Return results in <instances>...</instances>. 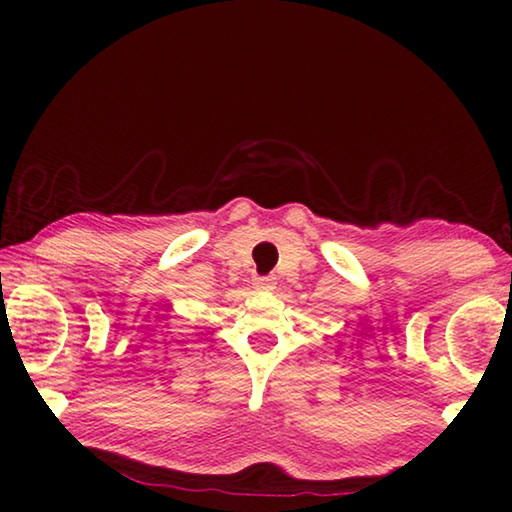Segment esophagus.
Returning <instances> with one entry per match:
<instances>
[{"instance_id":"obj_1","label":"esophagus","mask_w":512,"mask_h":512,"mask_svg":"<svg viewBox=\"0 0 512 512\" xmlns=\"http://www.w3.org/2000/svg\"><path fill=\"white\" fill-rule=\"evenodd\" d=\"M253 284H255V289H259V291H273L275 289V277L259 275V277H255Z\"/></svg>"}]
</instances>
